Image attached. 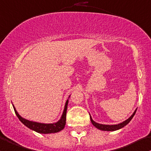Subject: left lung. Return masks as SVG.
<instances>
[{
	"label": "left lung",
	"mask_w": 151,
	"mask_h": 151,
	"mask_svg": "<svg viewBox=\"0 0 151 151\" xmlns=\"http://www.w3.org/2000/svg\"><path fill=\"white\" fill-rule=\"evenodd\" d=\"M136 111L135 110L134 111V113L132 114V115L129 117V119H127V120H125L124 122H122V123L118 124H114V125H107V124H98L97 122H94L92 119V117L90 116V121H91L92 124L96 127V128H98V129H101V130H104V131H115V130H118L121 128L124 127V126H126L129 122L131 121L132 119L133 118V116H134V114L136 113Z\"/></svg>",
	"instance_id": "8db88e82"
}]
</instances>
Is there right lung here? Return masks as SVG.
Here are the masks:
<instances>
[{
	"instance_id": "add662e5",
	"label": "right lung",
	"mask_w": 151,
	"mask_h": 151,
	"mask_svg": "<svg viewBox=\"0 0 151 151\" xmlns=\"http://www.w3.org/2000/svg\"><path fill=\"white\" fill-rule=\"evenodd\" d=\"M68 102H69V100L66 101V104H65L64 106V109H63V114L61 116V119H59V121L53 124H42L25 119L22 118L21 116L18 114V112L17 111V110H16L15 107L14 106H13V107H14L16 115L17 116V117L21 121L22 123L24 124L25 126L27 127L30 129H32L34 131L37 132L38 133H41V134H50V133L58 132H60L64 128L65 124H66V116Z\"/></svg>"
}]
</instances>
